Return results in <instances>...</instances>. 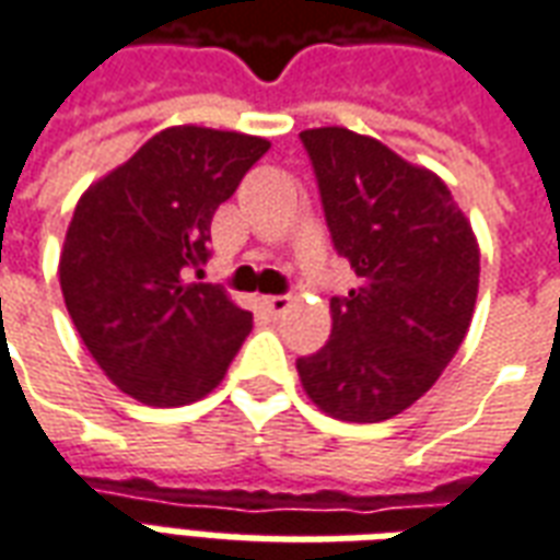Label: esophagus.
<instances>
[{"label":"esophagus","instance_id":"34e87169","mask_svg":"<svg viewBox=\"0 0 560 560\" xmlns=\"http://www.w3.org/2000/svg\"><path fill=\"white\" fill-rule=\"evenodd\" d=\"M260 305H264L272 317H279L291 308V296H260Z\"/></svg>","mask_w":560,"mask_h":560}]
</instances>
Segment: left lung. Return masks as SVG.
Wrapping results in <instances>:
<instances>
[{"instance_id": "obj_1", "label": "left lung", "mask_w": 560, "mask_h": 560, "mask_svg": "<svg viewBox=\"0 0 560 560\" xmlns=\"http://www.w3.org/2000/svg\"><path fill=\"white\" fill-rule=\"evenodd\" d=\"M329 236L357 272L332 336L296 360L308 399L345 422L411 408L456 357L480 288V245L441 176L348 128L300 135Z\"/></svg>"}]
</instances>
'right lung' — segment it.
Wrapping results in <instances>:
<instances>
[{
    "instance_id": "add662e5",
    "label": "right lung",
    "mask_w": 560,
    "mask_h": 560,
    "mask_svg": "<svg viewBox=\"0 0 560 560\" xmlns=\"http://www.w3.org/2000/svg\"><path fill=\"white\" fill-rule=\"evenodd\" d=\"M267 149L240 131L164 128L78 200L59 284L92 360L131 399H203L252 332V312L188 272L207 264L215 209Z\"/></svg>"
}]
</instances>
